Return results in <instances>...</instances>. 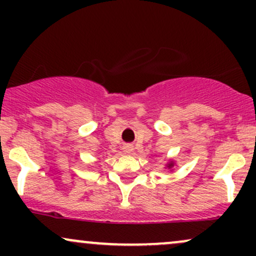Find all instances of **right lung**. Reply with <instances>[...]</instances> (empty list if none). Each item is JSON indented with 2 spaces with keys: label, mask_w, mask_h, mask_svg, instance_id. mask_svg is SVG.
<instances>
[{
  "label": "right lung",
  "mask_w": 256,
  "mask_h": 256,
  "mask_svg": "<svg viewBox=\"0 0 256 256\" xmlns=\"http://www.w3.org/2000/svg\"><path fill=\"white\" fill-rule=\"evenodd\" d=\"M174 166H176V162H174V161L171 160V161H170V162L166 165V168L171 170V168H173V167H174ZM171 171H172V170H171Z\"/></svg>",
  "instance_id": "right-lung-1"
}]
</instances>
